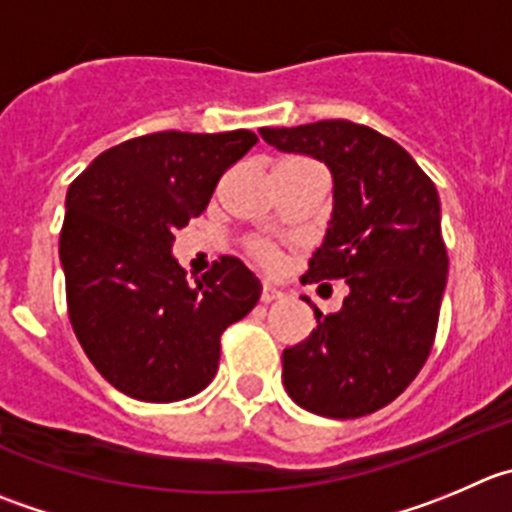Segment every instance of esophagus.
Returning <instances> with one entry per match:
<instances>
[{
  "mask_svg": "<svg viewBox=\"0 0 512 512\" xmlns=\"http://www.w3.org/2000/svg\"><path fill=\"white\" fill-rule=\"evenodd\" d=\"M276 299H284V291H281L276 284H271V281H264V289H261V301H264V304H271V301H276Z\"/></svg>",
  "mask_w": 512,
  "mask_h": 512,
  "instance_id": "obj_1",
  "label": "esophagus"
}]
</instances>
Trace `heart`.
<instances>
[{
  "label": "heart",
  "instance_id": "obj_1",
  "mask_svg": "<svg viewBox=\"0 0 512 512\" xmlns=\"http://www.w3.org/2000/svg\"><path fill=\"white\" fill-rule=\"evenodd\" d=\"M256 256H259L264 264H274L276 261V246L271 241H256Z\"/></svg>",
  "mask_w": 512,
  "mask_h": 512
}]
</instances>
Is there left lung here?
Returning a JSON list of instances; mask_svg holds the SVG:
<instances>
[{"label": "left lung", "mask_w": 512, "mask_h": 512, "mask_svg": "<svg viewBox=\"0 0 512 512\" xmlns=\"http://www.w3.org/2000/svg\"><path fill=\"white\" fill-rule=\"evenodd\" d=\"M259 133L332 173V218L301 281L349 286L329 316L306 299L316 329L284 349L286 392L332 420L372 415L405 392L435 342L447 284L435 183L402 145L367 125L319 120Z\"/></svg>", "instance_id": "left-lung-1"}]
</instances>
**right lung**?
I'll return each instance as SVG.
<instances>
[{
  "instance_id": "add662e5",
  "label": "right lung",
  "mask_w": 512,
  "mask_h": 512,
  "mask_svg": "<svg viewBox=\"0 0 512 512\" xmlns=\"http://www.w3.org/2000/svg\"><path fill=\"white\" fill-rule=\"evenodd\" d=\"M256 143L251 130L143 135L97 155L67 191L60 261L72 329L118 392L198 394L218 372L223 329L259 304L261 281L233 256L196 284L173 256L175 231Z\"/></svg>"
}]
</instances>
